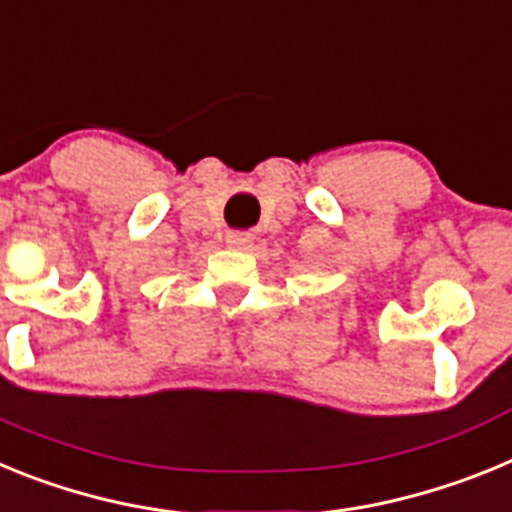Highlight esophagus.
Wrapping results in <instances>:
<instances>
[{"instance_id":"1","label":"esophagus","mask_w":512,"mask_h":512,"mask_svg":"<svg viewBox=\"0 0 512 512\" xmlns=\"http://www.w3.org/2000/svg\"><path fill=\"white\" fill-rule=\"evenodd\" d=\"M251 241L253 238L248 233H228V238H225V243H228L230 248H238V251L251 246Z\"/></svg>"}]
</instances>
